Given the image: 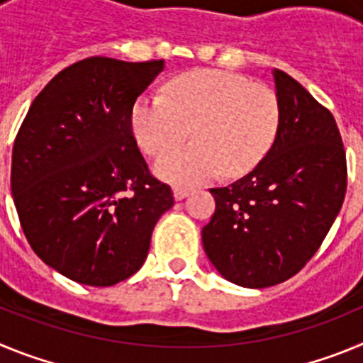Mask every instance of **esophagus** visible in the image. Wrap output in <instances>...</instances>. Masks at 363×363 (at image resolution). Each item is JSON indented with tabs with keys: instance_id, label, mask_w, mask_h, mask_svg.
<instances>
[{
	"instance_id": "34e87169",
	"label": "esophagus",
	"mask_w": 363,
	"mask_h": 363,
	"mask_svg": "<svg viewBox=\"0 0 363 363\" xmlns=\"http://www.w3.org/2000/svg\"><path fill=\"white\" fill-rule=\"evenodd\" d=\"M189 192H191V189H187V187H174V198L176 200H184Z\"/></svg>"
}]
</instances>
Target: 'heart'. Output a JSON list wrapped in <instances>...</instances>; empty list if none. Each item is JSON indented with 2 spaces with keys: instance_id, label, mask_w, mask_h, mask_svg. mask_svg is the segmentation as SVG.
I'll return each mask as SVG.
<instances>
[{
  "instance_id": "1",
  "label": "heart",
  "mask_w": 363,
  "mask_h": 363,
  "mask_svg": "<svg viewBox=\"0 0 363 363\" xmlns=\"http://www.w3.org/2000/svg\"><path fill=\"white\" fill-rule=\"evenodd\" d=\"M280 99L271 86L225 70H194L172 79L167 98L145 94L133 108L138 143L152 156L191 134L194 143L167 154L156 172L178 185L242 176L267 156L280 127Z\"/></svg>"
}]
</instances>
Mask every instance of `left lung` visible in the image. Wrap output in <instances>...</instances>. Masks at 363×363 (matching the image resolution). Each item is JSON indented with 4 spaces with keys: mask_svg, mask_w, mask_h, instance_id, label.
Here are the masks:
<instances>
[{
    "mask_svg": "<svg viewBox=\"0 0 363 363\" xmlns=\"http://www.w3.org/2000/svg\"><path fill=\"white\" fill-rule=\"evenodd\" d=\"M272 76L281 108L277 140L249 174L211 189L216 209L201 230L216 271L251 289L289 280L313 258L347 189L335 116L289 74Z\"/></svg>",
    "mask_w": 363,
    "mask_h": 363,
    "instance_id": "8db88e82",
    "label": "left lung"
}]
</instances>
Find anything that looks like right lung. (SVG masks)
Wrapping results in <instances>:
<instances>
[{"label":"right lung","instance_id":"add662e5","mask_svg":"<svg viewBox=\"0 0 363 363\" xmlns=\"http://www.w3.org/2000/svg\"><path fill=\"white\" fill-rule=\"evenodd\" d=\"M162 70L163 60L86 57L47 83L18 130L11 189L21 229L45 264L78 284L133 277L174 205L133 133L138 96Z\"/></svg>","mask_w":363,"mask_h":363}]
</instances>
